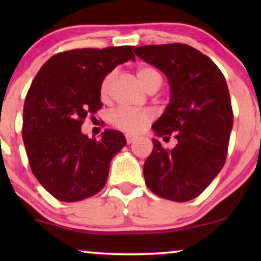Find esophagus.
<instances>
[{"label": "esophagus", "mask_w": 261, "mask_h": 261, "mask_svg": "<svg viewBox=\"0 0 261 261\" xmlns=\"http://www.w3.org/2000/svg\"><path fill=\"white\" fill-rule=\"evenodd\" d=\"M126 140H127V144H132V142H134V141L138 140V137H137V135L127 134L126 135Z\"/></svg>", "instance_id": "esophagus-1"}]
</instances>
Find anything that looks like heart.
I'll return each instance as SVG.
<instances>
[{
  "label": "heart",
  "instance_id": "heart-1",
  "mask_svg": "<svg viewBox=\"0 0 261 261\" xmlns=\"http://www.w3.org/2000/svg\"><path fill=\"white\" fill-rule=\"evenodd\" d=\"M115 78L114 72H109L103 77V80L99 84V97L103 101H107L110 96V91H112V85ZM137 78L142 87L146 90L153 87H160L162 84V74L155 67L149 65H141L137 70ZM153 119L152 113L149 110H130L119 108L115 109L110 114V123L114 127L119 128L121 130L127 132V133L135 134L141 132L147 124L151 122Z\"/></svg>",
  "mask_w": 261,
  "mask_h": 261
}]
</instances>
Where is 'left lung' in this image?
<instances>
[{"label":"left lung","instance_id":"obj_1","mask_svg":"<svg viewBox=\"0 0 261 261\" xmlns=\"http://www.w3.org/2000/svg\"><path fill=\"white\" fill-rule=\"evenodd\" d=\"M135 55L167 77L171 101L152 129L178 141L165 149L153 139L144 165L146 185L170 201H190L226 163L234 119L226 80L209 57L185 44L140 46Z\"/></svg>","mask_w":261,"mask_h":261}]
</instances>
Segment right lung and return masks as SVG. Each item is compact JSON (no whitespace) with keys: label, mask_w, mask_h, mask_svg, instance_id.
I'll list each match as a JSON object with an SVG mask.
<instances>
[{"label":"right lung","mask_w":261,"mask_h":261,"mask_svg":"<svg viewBox=\"0 0 261 261\" xmlns=\"http://www.w3.org/2000/svg\"><path fill=\"white\" fill-rule=\"evenodd\" d=\"M133 48L57 53L32 82L23 106V144L32 172L59 201H82L101 191L110 162L126 145L119 130L106 129L97 140L82 133L81 127L102 108L103 77L119 64L134 60Z\"/></svg>","instance_id":"obj_1"}]
</instances>
